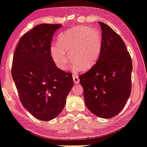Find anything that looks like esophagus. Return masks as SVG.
<instances>
[{
  "mask_svg": "<svg viewBox=\"0 0 147 147\" xmlns=\"http://www.w3.org/2000/svg\"><path fill=\"white\" fill-rule=\"evenodd\" d=\"M73 76L74 82L75 83V84H78L80 82V79H79V78H78V76L76 75V74H73Z\"/></svg>",
  "mask_w": 147,
  "mask_h": 147,
  "instance_id": "34e87169",
  "label": "esophagus"
}]
</instances>
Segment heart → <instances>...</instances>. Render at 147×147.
<instances>
[{"label":"heart","instance_id":"obj_1","mask_svg":"<svg viewBox=\"0 0 147 147\" xmlns=\"http://www.w3.org/2000/svg\"><path fill=\"white\" fill-rule=\"evenodd\" d=\"M58 44L52 45L50 53L52 60L59 69L65 71L71 59L83 70L88 69L99 57L102 36L99 30L80 26L61 34Z\"/></svg>","mask_w":147,"mask_h":147}]
</instances>
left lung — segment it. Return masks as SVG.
<instances>
[{
  "mask_svg": "<svg viewBox=\"0 0 147 147\" xmlns=\"http://www.w3.org/2000/svg\"><path fill=\"white\" fill-rule=\"evenodd\" d=\"M102 45L99 58L79 76L86 106L97 117L109 119L125 105L131 91L132 61L121 37L99 22Z\"/></svg>",
  "mask_w": 147,
  "mask_h": 147,
  "instance_id": "1",
  "label": "left lung"
}]
</instances>
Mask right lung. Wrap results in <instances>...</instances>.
I'll return each mask as SVG.
<instances>
[{"label":"right lung","instance_id":"right-lung-1","mask_svg":"<svg viewBox=\"0 0 147 147\" xmlns=\"http://www.w3.org/2000/svg\"><path fill=\"white\" fill-rule=\"evenodd\" d=\"M61 27L36 26L20 38L13 57L12 76L20 101L41 121L59 115L74 85L72 74L59 69L50 53L53 36Z\"/></svg>","mask_w":147,"mask_h":147}]
</instances>
